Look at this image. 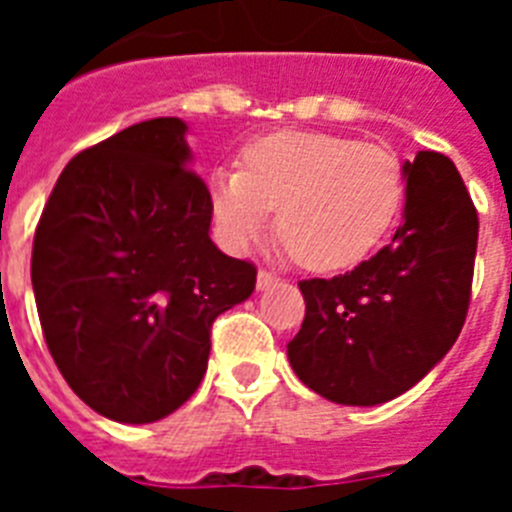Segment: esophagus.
Returning <instances> with one entry per match:
<instances>
[{"instance_id":"34e87169","label":"esophagus","mask_w":512,"mask_h":512,"mask_svg":"<svg viewBox=\"0 0 512 512\" xmlns=\"http://www.w3.org/2000/svg\"><path fill=\"white\" fill-rule=\"evenodd\" d=\"M277 282H279V277H277V274H274V271L259 269V277H256V287H259V289H269L271 284H277Z\"/></svg>"}]
</instances>
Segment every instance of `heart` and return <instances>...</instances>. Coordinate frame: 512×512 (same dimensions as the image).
Listing matches in <instances>:
<instances>
[{
    "instance_id": "b5f03b06",
    "label": "heart",
    "mask_w": 512,
    "mask_h": 512,
    "mask_svg": "<svg viewBox=\"0 0 512 512\" xmlns=\"http://www.w3.org/2000/svg\"><path fill=\"white\" fill-rule=\"evenodd\" d=\"M400 161L377 143L336 133H284L253 140L243 169L212 174L210 207L223 246L243 251L269 225L315 271L354 266L400 210Z\"/></svg>"
}]
</instances>
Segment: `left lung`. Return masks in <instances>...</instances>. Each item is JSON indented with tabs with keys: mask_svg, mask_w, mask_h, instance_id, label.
<instances>
[{
	"mask_svg": "<svg viewBox=\"0 0 512 512\" xmlns=\"http://www.w3.org/2000/svg\"><path fill=\"white\" fill-rule=\"evenodd\" d=\"M402 225L382 251L333 279H305V320L287 343L297 377L338 405H379L418 384L467 320L479 220L454 161L420 151Z\"/></svg>",
	"mask_w": 512,
	"mask_h": 512,
	"instance_id": "1",
	"label": "left lung"
}]
</instances>
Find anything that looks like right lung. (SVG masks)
Listing matches in <instances>:
<instances>
[{
  "label": "right lung",
  "instance_id": "1",
  "mask_svg": "<svg viewBox=\"0 0 512 512\" xmlns=\"http://www.w3.org/2000/svg\"><path fill=\"white\" fill-rule=\"evenodd\" d=\"M187 125L156 117L81 151L33 241L35 305L58 372L104 418L153 423L194 395L220 312L256 266L210 238V192L189 169Z\"/></svg>",
  "mask_w": 512,
  "mask_h": 512
}]
</instances>
